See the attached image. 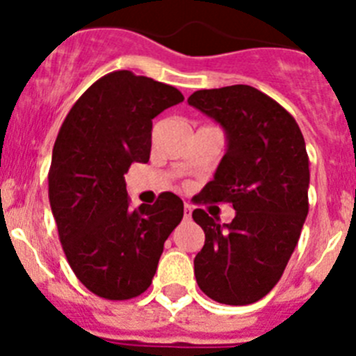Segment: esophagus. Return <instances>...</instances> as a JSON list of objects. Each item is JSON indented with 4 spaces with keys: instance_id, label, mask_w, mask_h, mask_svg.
<instances>
[{
    "instance_id": "esophagus-1",
    "label": "esophagus",
    "mask_w": 356,
    "mask_h": 356,
    "mask_svg": "<svg viewBox=\"0 0 356 356\" xmlns=\"http://www.w3.org/2000/svg\"><path fill=\"white\" fill-rule=\"evenodd\" d=\"M184 217L185 219H191V217H193V207L188 205V203H185L184 207Z\"/></svg>"
}]
</instances>
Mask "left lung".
Returning a JSON list of instances; mask_svg holds the SVG:
<instances>
[{"instance_id":"8db88e82","label":"left lung","mask_w":356,"mask_h":356,"mask_svg":"<svg viewBox=\"0 0 356 356\" xmlns=\"http://www.w3.org/2000/svg\"><path fill=\"white\" fill-rule=\"evenodd\" d=\"M188 105L216 119L228 137V151L196 203L235 209L229 225L203 209L193 212L205 232L194 259L196 282L217 303H254L282 278L307 219L303 134L284 106L250 85L196 90Z\"/></svg>"}]
</instances>
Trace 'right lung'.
I'll return each mask as SVG.
<instances>
[{
	"mask_svg": "<svg viewBox=\"0 0 356 356\" xmlns=\"http://www.w3.org/2000/svg\"><path fill=\"white\" fill-rule=\"evenodd\" d=\"M180 102L184 94L171 85L108 72L78 97L56 135L49 205L72 273L99 298L143 294L184 217L172 193L131 210L124 181L131 163L149 160L153 119Z\"/></svg>",
	"mask_w": 356,
	"mask_h": 356,
	"instance_id": "add662e5",
	"label": "right lung"
}]
</instances>
